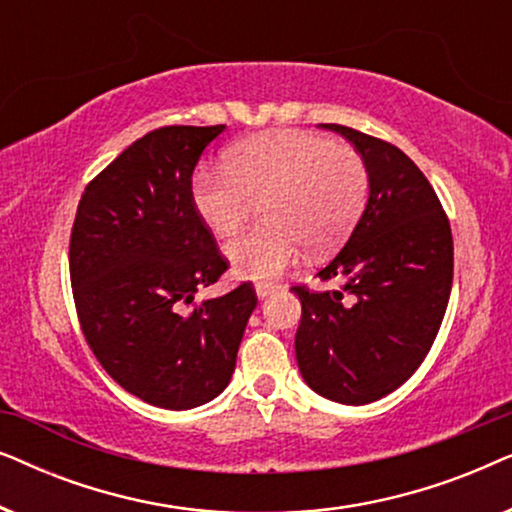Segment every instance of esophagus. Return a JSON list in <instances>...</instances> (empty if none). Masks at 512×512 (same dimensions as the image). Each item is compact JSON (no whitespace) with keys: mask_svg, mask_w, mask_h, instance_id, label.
Listing matches in <instances>:
<instances>
[{"mask_svg":"<svg viewBox=\"0 0 512 512\" xmlns=\"http://www.w3.org/2000/svg\"><path fill=\"white\" fill-rule=\"evenodd\" d=\"M275 291H277L275 284H268V282H258V284H256V296H258V298L270 296V293H275Z\"/></svg>","mask_w":512,"mask_h":512,"instance_id":"1","label":"esophagus"}]
</instances>
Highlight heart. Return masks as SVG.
I'll list each match as a JSON object with an SVG mask.
<instances>
[{
    "mask_svg": "<svg viewBox=\"0 0 512 512\" xmlns=\"http://www.w3.org/2000/svg\"><path fill=\"white\" fill-rule=\"evenodd\" d=\"M368 165L347 142L307 130H268L228 149L226 167H200L193 202L216 235L235 233L261 200L256 226L226 244L237 275L268 282L296 261L300 247L340 242L368 200Z\"/></svg>",
    "mask_w": 512,
    "mask_h": 512,
    "instance_id": "heart-1",
    "label": "heart"
}]
</instances>
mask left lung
I'll list each match as a JSON object with an SVG mask.
<instances>
[{
    "label": "left lung",
    "instance_id": "obj_1",
    "mask_svg": "<svg viewBox=\"0 0 512 512\" xmlns=\"http://www.w3.org/2000/svg\"><path fill=\"white\" fill-rule=\"evenodd\" d=\"M354 144L370 195L345 247L317 272L338 291L293 286L303 303L296 359L305 382L331 401L366 405L422 366L452 291L450 221L422 170L384 139L321 123Z\"/></svg>",
    "mask_w": 512,
    "mask_h": 512
}]
</instances>
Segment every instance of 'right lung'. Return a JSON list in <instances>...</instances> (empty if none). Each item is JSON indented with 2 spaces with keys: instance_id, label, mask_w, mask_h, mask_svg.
Wrapping results in <instances>:
<instances>
[{
  "instance_id": "obj_1",
  "label": "right lung",
  "mask_w": 512,
  "mask_h": 512,
  "mask_svg": "<svg viewBox=\"0 0 512 512\" xmlns=\"http://www.w3.org/2000/svg\"><path fill=\"white\" fill-rule=\"evenodd\" d=\"M226 125H165L132 142L90 181L69 237L83 338L125 391L167 410L228 387L258 303L251 282L193 305L228 258L193 202V170Z\"/></svg>"
}]
</instances>
